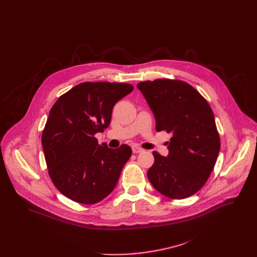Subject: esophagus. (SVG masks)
Segmentation results:
<instances>
[{
	"label": "esophagus",
	"instance_id": "esophagus-1",
	"mask_svg": "<svg viewBox=\"0 0 257 257\" xmlns=\"http://www.w3.org/2000/svg\"><path fill=\"white\" fill-rule=\"evenodd\" d=\"M132 152H133V154H139V153H142L143 150L141 148H138V146H133Z\"/></svg>",
	"mask_w": 257,
	"mask_h": 257
}]
</instances>
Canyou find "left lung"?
<instances>
[{
  "label": "left lung",
  "instance_id": "1",
  "mask_svg": "<svg viewBox=\"0 0 257 257\" xmlns=\"http://www.w3.org/2000/svg\"><path fill=\"white\" fill-rule=\"evenodd\" d=\"M137 88L155 115L157 131L172 133L169 155L153 153L155 163L148 171L149 180L169 198H187L205 184L221 149L211 108L184 81H143Z\"/></svg>",
  "mask_w": 257,
  "mask_h": 257
}]
</instances>
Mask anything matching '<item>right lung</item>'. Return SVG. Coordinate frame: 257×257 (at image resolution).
Wrapping results in <instances>:
<instances>
[{"label": "right lung", "mask_w": 257, "mask_h": 257, "mask_svg": "<svg viewBox=\"0 0 257 257\" xmlns=\"http://www.w3.org/2000/svg\"><path fill=\"white\" fill-rule=\"evenodd\" d=\"M133 86L84 82L61 95L50 111L42 144L50 177L73 201L93 204L111 193L132 151L127 144L108 149L94 135L111 123L115 103Z\"/></svg>", "instance_id": "add662e5"}]
</instances>
